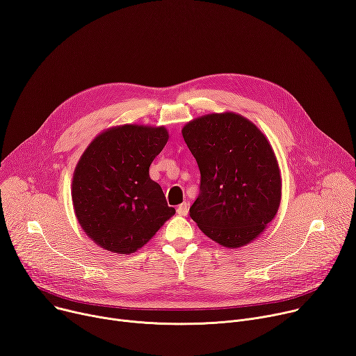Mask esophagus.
Returning a JSON list of instances; mask_svg holds the SVG:
<instances>
[{
    "label": "esophagus",
    "instance_id": "1",
    "mask_svg": "<svg viewBox=\"0 0 356 356\" xmlns=\"http://www.w3.org/2000/svg\"><path fill=\"white\" fill-rule=\"evenodd\" d=\"M177 213L181 216H186L188 215V204L182 202L178 208H177Z\"/></svg>",
    "mask_w": 356,
    "mask_h": 356
}]
</instances>
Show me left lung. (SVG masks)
Returning <instances> with one entry per match:
<instances>
[{
    "instance_id": "1",
    "label": "left lung",
    "mask_w": 356,
    "mask_h": 356,
    "mask_svg": "<svg viewBox=\"0 0 356 356\" xmlns=\"http://www.w3.org/2000/svg\"><path fill=\"white\" fill-rule=\"evenodd\" d=\"M184 141L201 172L189 216L222 247L235 250L255 241L277 215L282 179L266 136L235 114H207L182 128Z\"/></svg>"
}]
</instances>
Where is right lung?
I'll return each instance as SVG.
<instances>
[{
    "mask_svg": "<svg viewBox=\"0 0 356 356\" xmlns=\"http://www.w3.org/2000/svg\"><path fill=\"white\" fill-rule=\"evenodd\" d=\"M165 127L125 124L102 131L81 155L71 197L78 224L114 254L143 248L175 213L149 165L168 143Z\"/></svg>",
    "mask_w": 356,
    "mask_h": 356,
    "instance_id": "add662e5",
    "label": "right lung"
}]
</instances>
